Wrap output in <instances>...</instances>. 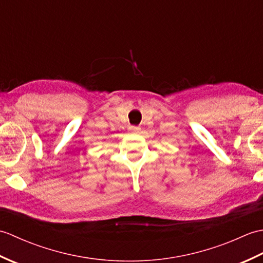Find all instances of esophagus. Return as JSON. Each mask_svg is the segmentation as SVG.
<instances>
[{
	"instance_id": "34e87169",
	"label": "esophagus",
	"mask_w": 263,
	"mask_h": 263,
	"mask_svg": "<svg viewBox=\"0 0 263 263\" xmlns=\"http://www.w3.org/2000/svg\"><path fill=\"white\" fill-rule=\"evenodd\" d=\"M131 130L132 131H139V130H140V126H131Z\"/></svg>"
}]
</instances>
